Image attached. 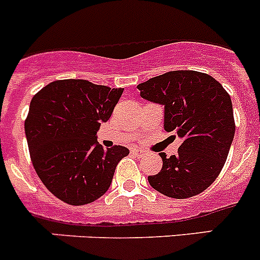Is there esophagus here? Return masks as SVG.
Returning <instances> with one entry per match:
<instances>
[{
  "instance_id": "obj_1",
  "label": "esophagus",
  "mask_w": 260,
  "mask_h": 260,
  "mask_svg": "<svg viewBox=\"0 0 260 260\" xmlns=\"http://www.w3.org/2000/svg\"><path fill=\"white\" fill-rule=\"evenodd\" d=\"M132 152L133 153H134V155H137V156H142V155H143V151H142V150H139V148H133V150H132Z\"/></svg>"
}]
</instances>
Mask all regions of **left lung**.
<instances>
[{
    "mask_svg": "<svg viewBox=\"0 0 260 260\" xmlns=\"http://www.w3.org/2000/svg\"><path fill=\"white\" fill-rule=\"evenodd\" d=\"M141 96L164 105V128L182 139L177 155L148 182L169 198L186 199L212 185L221 172L236 132L229 93L208 74L169 71L138 84ZM176 135H173L176 138Z\"/></svg>",
    "mask_w": 260,
    "mask_h": 260,
    "instance_id": "1",
    "label": "left lung"
}]
</instances>
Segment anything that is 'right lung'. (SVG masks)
Listing matches in <instances>:
<instances>
[{
    "instance_id": "obj_1",
    "label": "right lung",
    "mask_w": 260,
    "mask_h": 260,
    "mask_svg": "<svg viewBox=\"0 0 260 260\" xmlns=\"http://www.w3.org/2000/svg\"><path fill=\"white\" fill-rule=\"evenodd\" d=\"M123 88L84 79L54 80L31 100L24 121L34 168L54 197L71 206L95 202L109 189L122 146L98 143L102 122L110 118Z\"/></svg>"
}]
</instances>
